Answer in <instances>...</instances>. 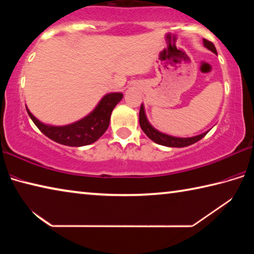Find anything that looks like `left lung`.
Instances as JSON below:
<instances>
[{"label": "left lung", "instance_id": "1", "mask_svg": "<svg viewBox=\"0 0 254 254\" xmlns=\"http://www.w3.org/2000/svg\"><path fill=\"white\" fill-rule=\"evenodd\" d=\"M204 46L207 48L208 50L212 51V53L217 55L216 48L213 45V42H210L208 40L204 39ZM139 122H140V127L142 128V131L147 134L149 139H151L153 142H156L158 144L161 145H166V147H171V148H183V147H188L192 143L197 142L200 139L207 134V132L201 133L199 135L196 136H191V137H177V136H173L169 134H166V133H162L160 131H158L157 128H154L151 124L149 123L147 117H145V112H144V106L143 104H141L140 107V113H139Z\"/></svg>", "mask_w": 254, "mask_h": 254}]
</instances>
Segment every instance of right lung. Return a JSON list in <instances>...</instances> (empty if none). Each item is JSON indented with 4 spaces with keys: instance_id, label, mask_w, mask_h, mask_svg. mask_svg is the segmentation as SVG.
<instances>
[{
    "instance_id": "right-lung-1",
    "label": "right lung",
    "mask_w": 254,
    "mask_h": 254,
    "mask_svg": "<svg viewBox=\"0 0 254 254\" xmlns=\"http://www.w3.org/2000/svg\"><path fill=\"white\" fill-rule=\"evenodd\" d=\"M122 93L106 94L87 117L63 127L48 126L42 123L36 117H33L28 107L27 111L37 127L49 139L68 147H83L94 143L104 134L109 127L112 111L122 100Z\"/></svg>"
}]
</instances>
